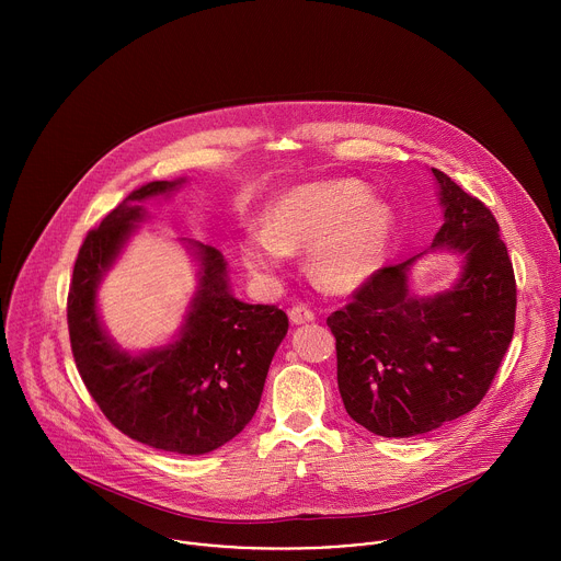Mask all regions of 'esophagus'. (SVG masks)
<instances>
[{
  "label": "esophagus",
  "instance_id": "34e87169",
  "mask_svg": "<svg viewBox=\"0 0 561 561\" xmlns=\"http://www.w3.org/2000/svg\"><path fill=\"white\" fill-rule=\"evenodd\" d=\"M288 317H290V322L295 324V327H301V324H310V322H314V312L310 310V308H306V306H293L290 310H288Z\"/></svg>",
  "mask_w": 561,
  "mask_h": 561
}]
</instances>
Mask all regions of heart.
Listing matches in <instances>:
<instances>
[{"label":"heart","instance_id":"b5f03b06","mask_svg":"<svg viewBox=\"0 0 561 561\" xmlns=\"http://www.w3.org/2000/svg\"><path fill=\"white\" fill-rule=\"evenodd\" d=\"M397 215L370 197L359 180L312 182L284 191L264 213V230L242 239V260L257 275H275L288 253L308 251V273L327 290L362 288L388 262Z\"/></svg>","mask_w":561,"mask_h":561}]
</instances>
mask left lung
<instances>
[{"label":"left lung","instance_id":"8db88e82","mask_svg":"<svg viewBox=\"0 0 561 561\" xmlns=\"http://www.w3.org/2000/svg\"><path fill=\"white\" fill-rule=\"evenodd\" d=\"M444 224L433 247L375 273L327 324L346 413L381 437H415L482 402L515 331V273L500 224L477 197L431 169ZM462 255L456 284L420 298L410 271L426 252Z\"/></svg>","mask_w":561,"mask_h":561}]
</instances>
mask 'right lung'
<instances>
[{"label": "right lung", "mask_w": 561, "mask_h": 561, "mask_svg": "<svg viewBox=\"0 0 561 561\" xmlns=\"http://www.w3.org/2000/svg\"><path fill=\"white\" fill-rule=\"evenodd\" d=\"M184 182L144 184L87 234L68 290V333L77 370L115 428L157 450L204 455L253 420L288 333L286 312L232 297L224 255L193 239L184 242L199 264L197 290L173 342L128 353L106 335L98 312L106 271L146 219L141 204Z\"/></svg>", "instance_id": "right-lung-1"}]
</instances>
